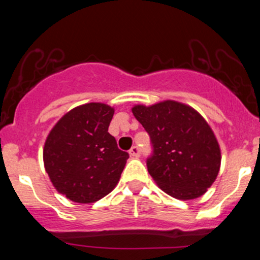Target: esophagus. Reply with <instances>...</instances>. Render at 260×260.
I'll return each instance as SVG.
<instances>
[{
	"label": "esophagus",
	"instance_id": "1",
	"mask_svg": "<svg viewBox=\"0 0 260 260\" xmlns=\"http://www.w3.org/2000/svg\"><path fill=\"white\" fill-rule=\"evenodd\" d=\"M129 155L132 157H139L140 156V149L137 147V145H134L129 149Z\"/></svg>",
	"mask_w": 260,
	"mask_h": 260
}]
</instances>
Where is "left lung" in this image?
Instances as JSON below:
<instances>
[{
	"mask_svg": "<svg viewBox=\"0 0 260 260\" xmlns=\"http://www.w3.org/2000/svg\"><path fill=\"white\" fill-rule=\"evenodd\" d=\"M132 112L150 137L147 168L161 189L182 201L204 194L221 162L217 140L204 118L171 100L134 106Z\"/></svg>",
	"mask_w": 260,
	"mask_h": 260,
	"instance_id": "1",
	"label": "left lung"
}]
</instances>
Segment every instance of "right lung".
Masks as SVG:
<instances>
[{"instance_id":"right-lung-1","label":"right lung","mask_w":260,"mask_h":260,"mask_svg":"<svg viewBox=\"0 0 260 260\" xmlns=\"http://www.w3.org/2000/svg\"><path fill=\"white\" fill-rule=\"evenodd\" d=\"M112 107L100 103L66 113L47 137L45 170L61 194L76 203H94L116 187L129 155L109 133Z\"/></svg>"}]
</instances>
